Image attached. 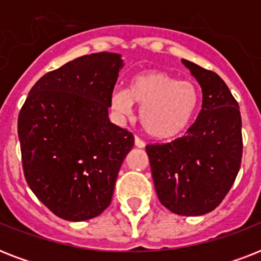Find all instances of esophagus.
Returning <instances> with one entry per match:
<instances>
[{"label":"esophagus","instance_id":"obj_1","mask_svg":"<svg viewBox=\"0 0 261 261\" xmlns=\"http://www.w3.org/2000/svg\"><path fill=\"white\" fill-rule=\"evenodd\" d=\"M134 142H135V146L137 147H145V142H143L142 139L139 138V137H137V135H135Z\"/></svg>","mask_w":261,"mask_h":261}]
</instances>
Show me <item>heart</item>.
Wrapping results in <instances>:
<instances>
[{
  "label": "heart",
  "instance_id": "heart-1",
  "mask_svg": "<svg viewBox=\"0 0 261 261\" xmlns=\"http://www.w3.org/2000/svg\"><path fill=\"white\" fill-rule=\"evenodd\" d=\"M202 94L192 81L180 80L165 71H145L134 75L127 89L112 93V108L128 115L133 102L138 104V120L151 138H174L196 116Z\"/></svg>",
  "mask_w": 261,
  "mask_h": 261
}]
</instances>
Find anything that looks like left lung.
Returning <instances> with one entry per match:
<instances>
[{"instance_id":"1","label":"left lung","mask_w":261,"mask_h":261,"mask_svg":"<svg viewBox=\"0 0 261 261\" xmlns=\"http://www.w3.org/2000/svg\"><path fill=\"white\" fill-rule=\"evenodd\" d=\"M203 92L202 110L186 135L146 145L155 192L178 215L210 213L230 191L243 159L239 102L217 73L182 59Z\"/></svg>"}]
</instances>
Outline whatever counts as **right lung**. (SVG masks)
I'll return each instance as SVG.
<instances>
[{"instance_id":"add662e5","label":"right lung","mask_w":261,"mask_h":261,"mask_svg":"<svg viewBox=\"0 0 261 261\" xmlns=\"http://www.w3.org/2000/svg\"><path fill=\"white\" fill-rule=\"evenodd\" d=\"M119 54L84 55L48 71L28 93L17 131L24 176L59 218L87 221L110 206L134 135L110 122Z\"/></svg>"}]
</instances>
